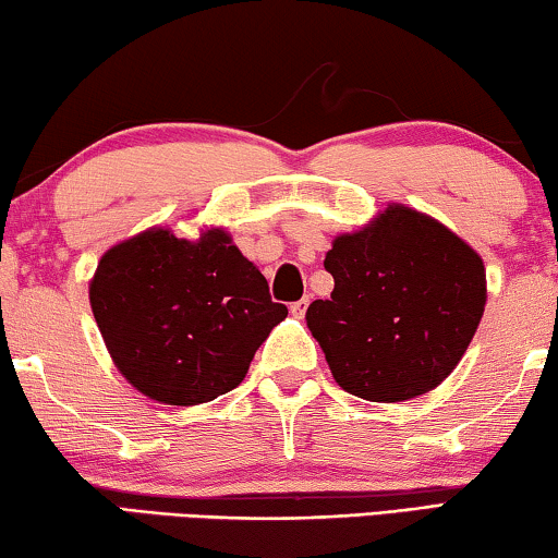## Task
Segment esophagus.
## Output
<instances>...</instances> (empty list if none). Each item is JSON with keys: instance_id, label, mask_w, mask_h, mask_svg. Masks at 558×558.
Masks as SVG:
<instances>
[{"instance_id": "1", "label": "esophagus", "mask_w": 558, "mask_h": 558, "mask_svg": "<svg viewBox=\"0 0 558 558\" xmlns=\"http://www.w3.org/2000/svg\"><path fill=\"white\" fill-rule=\"evenodd\" d=\"M306 306H310V296H304V299H299V302H294L292 304V314L296 319H302L304 314H306Z\"/></svg>"}]
</instances>
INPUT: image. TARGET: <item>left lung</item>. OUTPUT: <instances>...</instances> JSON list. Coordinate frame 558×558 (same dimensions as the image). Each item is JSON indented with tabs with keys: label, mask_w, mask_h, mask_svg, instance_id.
Segmentation results:
<instances>
[{
	"label": "left lung",
	"mask_w": 558,
	"mask_h": 558,
	"mask_svg": "<svg viewBox=\"0 0 558 558\" xmlns=\"http://www.w3.org/2000/svg\"><path fill=\"white\" fill-rule=\"evenodd\" d=\"M335 289L306 327L342 390L373 402L430 392L453 373L486 306L483 259L430 216L392 204L325 256Z\"/></svg>",
	"instance_id": "1"
}]
</instances>
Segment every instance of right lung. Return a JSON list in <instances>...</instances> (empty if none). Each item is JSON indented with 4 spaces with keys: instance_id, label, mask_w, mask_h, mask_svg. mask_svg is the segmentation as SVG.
Here are the masks:
<instances>
[{
    "instance_id": "1",
    "label": "right lung",
    "mask_w": 558,
    "mask_h": 558,
    "mask_svg": "<svg viewBox=\"0 0 558 558\" xmlns=\"http://www.w3.org/2000/svg\"><path fill=\"white\" fill-rule=\"evenodd\" d=\"M90 306L112 362L145 398L198 405L246 377L287 306L223 229L156 226L102 254Z\"/></svg>"
}]
</instances>
